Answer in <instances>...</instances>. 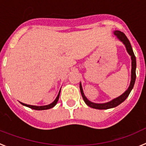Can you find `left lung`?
<instances>
[{
  "instance_id": "8db88e82",
  "label": "left lung",
  "mask_w": 146,
  "mask_h": 146,
  "mask_svg": "<svg viewBox=\"0 0 146 146\" xmlns=\"http://www.w3.org/2000/svg\"><path fill=\"white\" fill-rule=\"evenodd\" d=\"M114 35L116 37L120 40L121 42H123L125 47H126V49L127 50L128 54L131 56V82H130V84H129V87L126 90L125 92L123 93L121 96H118L117 98H115L114 99H112L111 101H108V102H106V103L103 104H98V103H94V102H92L90 100H88L87 98V97L85 96L84 93L83 88H82V83L80 82V90L81 93H82V98H83L84 101L85 102L86 104L87 105L90 107H92L93 109H97V110H108V109L114 108L115 106H118L119 104L123 102L127 98V97L129 96V95L130 94L131 90L133 89L134 85V83H135V79H136V57L134 56V52H133L132 48H131V43L129 42V40H128V38L126 37V36L124 35L123 33L121 32L120 31H114Z\"/></svg>"
}]
</instances>
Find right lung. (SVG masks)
I'll list each match as a JSON object with an SVG mask.
<instances>
[{
    "label": "right lung",
    "instance_id": "obj_1",
    "mask_svg": "<svg viewBox=\"0 0 146 146\" xmlns=\"http://www.w3.org/2000/svg\"><path fill=\"white\" fill-rule=\"evenodd\" d=\"M60 91L61 90H59V93H58V96H56V99L54 100L51 104L48 105H45V106H33V105H29V104H23L22 102H20L21 104H23V106H26L27 107H29V108L33 109V110H49L50 108H53L54 106H55L56 104H57V101L59 100V95H60Z\"/></svg>",
    "mask_w": 146,
    "mask_h": 146
}]
</instances>
